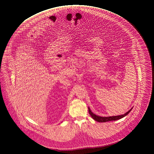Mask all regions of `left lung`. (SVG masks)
Here are the masks:
<instances>
[{
  "label": "left lung",
  "mask_w": 154,
  "mask_h": 154,
  "mask_svg": "<svg viewBox=\"0 0 154 154\" xmlns=\"http://www.w3.org/2000/svg\"><path fill=\"white\" fill-rule=\"evenodd\" d=\"M88 108H89V114L90 115V116H91V117L94 120L99 122H107V121H115V120H117L120 119L121 118H122V117L126 116L129 112H131V110L133 108H131L129 111H128V112H126L124 115H119V116L110 117L99 116H97V115L94 114L91 111L90 108L89 107Z\"/></svg>",
  "instance_id": "left-lung-1"
}]
</instances>
